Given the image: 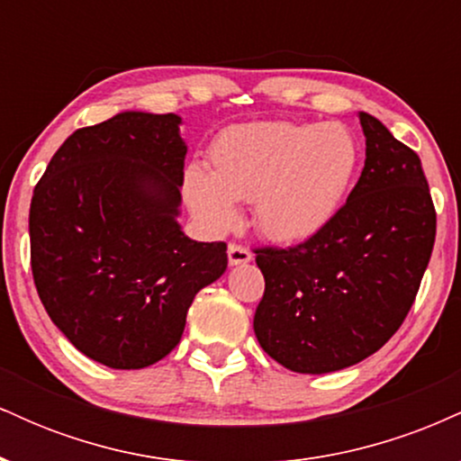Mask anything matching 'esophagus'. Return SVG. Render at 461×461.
Listing matches in <instances>:
<instances>
[{"mask_svg": "<svg viewBox=\"0 0 461 461\" xmlns=\"http://www.w3.org/2000/svg\"><path fill=\"white\" fill-rule=\"evenodd\" d=\"M227 258H230L231 267H242V264L251 262V251L242 245H230L227 247Z\"/></svg>", "mask_w": 461, "mask_h": 461, "instance_id": "esophagus-1", "label": "esophagus"}]
</instances>
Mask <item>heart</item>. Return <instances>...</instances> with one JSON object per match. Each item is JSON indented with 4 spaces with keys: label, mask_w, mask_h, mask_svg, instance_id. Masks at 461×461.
Wrapping results in <instances>:
<instances>
[{
    "label": "heart",
    "mask_w": 461,
    "mask_h": 461,
    "mask_svg": "<svg viewBox=\"0 0 461 461\" xmlns=\"http://www.w3.org/2000/svg\"><path fill=\"white\" fill-rule=\"evenodd\" d=\"M359 145L342 123H251L210 147V173L184 177L194 214L212 230L236 221L234 201H251L253 225L279 245H301L331 225L351 193Z\"/></svg>",
    "instance_id": "b5f03b06"
}]
</instances>
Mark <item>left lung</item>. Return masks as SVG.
<instances>
[{
    "mask_svg": "<svg viewBox=\"0 0 461 461\" xmlns=\"http://www.w3.org/2000/svg\"><path fill=\"white\" fill-rule=\"evenodd\" d=\"M366 160L327 230L290 249H256L264 297L253 331L275 362L322 375L379 351L414 303L436 240L420 158L357 113Z\"/></svg>",
    "mask_w": 461,
    "mask_h": 461,
    "instance_id": "8db88e82",
    "label": "left lung"
}]
</instances>
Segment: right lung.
Masks as SVG:
<instances>
[{"label": "right lung", "mask_w": 461, "mask_h": 461, "mask_svg": "<svg viewBox=\"0 0 461 461\" xmlns=\"http://www.w3.org/2000/svg\"><path fill=\"white\" fill-rule=\"evenodd\" d=\"M182 116L128 110L73 131L30 205L32 275L47 314L77 351L145 368L177 347L194 294L227 268L225 242L177 223Z\"/></svg>", "instance_id": "obj_1"}]
</instances>
